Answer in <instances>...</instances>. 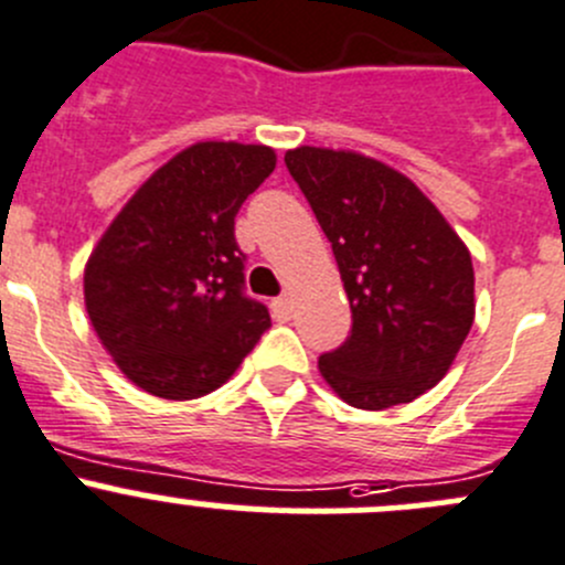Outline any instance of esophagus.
Listing matches in <instances>:
<instances>
[{
  "label": "esophagus",
  "instance_id": "34e87169",
  "mask_svg": "<svg viewBox=\"0 0 565 565\" xmlns=\"http://www.w3.org/2000/svg\"><path fill=\"white\" fill-rule=\"evenodd\" d=\"M270 309H273V317H276L278 322H289V320H292V303H289L287 295H281V298L273 300Z\"/></svg>",
  "mask_w": 565,
  "mask_h": 565
}]
</instances>
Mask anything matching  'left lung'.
<instances>
[{
    "label": "left lung",
    "mask_w": 565,
    "mask_h": 565,
    "mask_svg": "<svg viewBox=\"0 0 565 565\" xmlns=\"http://www.w3.org/2000/svg\"><path fill=\"white\" fill-rule=\"evenodd\" d=\"M337 256L348 339L320 355L328 386L355 408L411 403L450 370L475 320L472 256L403 173L353 151L284 157Z\"/></svg>",
    "instance_id": "8db88e82"
}]
</instances>
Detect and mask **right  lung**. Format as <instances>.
Here are the masks:
<instances>
[{"label": "right lung", "instance_id": "right-lung-1", "mask_svg": "<svg viewBox=\"0 0 565 565\" xmlns=\"http://www.w3.org/2000/svg\"><path fill=\"white\" fill-rule=\"evenodd\" d=\"M273 168L267 146H190L131 195L87 259L93 328L149 394L215 392L270 328L267 306L245 295L234 217Z\"/></svg>", "mask_w": 565, "mask_h": 565}]
</instances>
